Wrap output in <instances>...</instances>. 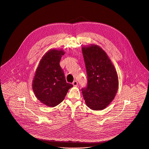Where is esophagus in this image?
Segmentation results:
<instances>
[{"mask_svg":"<svg viewBox=\"0 0 149 149\" xmlns=\"http://www.w3.org/2000/svg\"><path fill=\"white\" fill-rule=\"evenodd\" d=\"M72 84L73 85V86H74V87H77V85H78V83H77V81H73V82Z\"/></svg>","mask_w":149,"mask_h":149,"instance_id":"34e87169","label":"esophagus"}]
</instances>
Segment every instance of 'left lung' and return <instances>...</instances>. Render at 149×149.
<instances>
[{
  "label": "left lung",
  "instance_id": "obj_1",
  "mask_svg": "<svg viewBox=\"0 0 149 149\" xmlns=\"http://www.w3.org/2000/svg\"><path fill=\"white\" fill-rule=\"evenodd\" d=\"M88 83L81 89L87 106L92 110L106 108L114 99L118 88L116 69L107 54L97 45L83 47Z\"/></svg>",
  "mask_w": 149,
  "mask_h": 149
}]
</instances>
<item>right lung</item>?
I'll list each match as a JSON object with an SVG mask.
<instances>
[{
    "mask_svg": "<svg viewBox=\"0 0 149 149\" xmlns=\"http://www.w3.org/2000/svg\"><path fill=\"white\" fill-rule=\"evenodd\" d=\"M63 50H50L38 65L32 81L36 97L46 106L54 107L64 99L68 90L73 87L66 83L64 72L59 65Z\"/></svg>",
    "mask_w": 149,
    "mask_h": 149,
    "instance_id": "right-lung-1",
    "label": "right lung"
}]
</instances>
